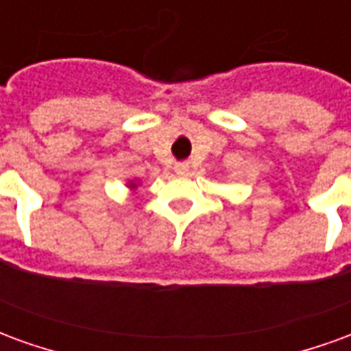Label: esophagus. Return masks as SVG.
Here are the masks:
<instances>
[{
  "instance_id": "34e87169",
  "label": "esophagus",
  "mask_w": 351,
  "mask_h": 351,
  "mask_svg": "<svg viewBox=\"0 0 351 351\" xmlns=\"http://www.w3.org/2000/svg\"><path fill=\"white\" fill-rule=\"evenodd\" d=\"M190 171V165L186 163V161H182V163H176L175 165V173H178V175H186Z\"/></svg>"
}]
</instances>
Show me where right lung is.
Segmentation results:
<instances>
[{
  "label": "right lung",
  "mask_w": 351,
  "mask_h": 351,
  "mask_svg": "<svg viewBox=\"0 0 351 351\" xmlns=\"http://www.w3.org/2000/svg\"><path fill=\"white\" fill-rule=\"evenodd\" d=\"M131 186H133V184H131ZM133 188H135V186H133Z\"/></svg>",
  "instance_id": "obj_1"
}]
</instances>
